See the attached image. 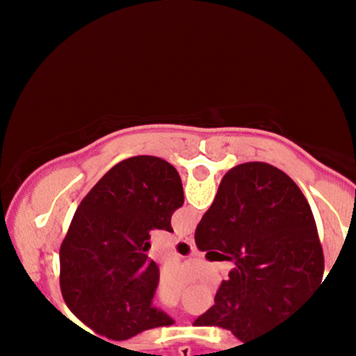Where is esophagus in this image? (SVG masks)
Returning <instances> with one entry per match:
<instances>
[{
	"label": "esophagus",
	"instance_id": "obj_1",
	"mask_svg": "<svg viewBox=\"0 0 356 356\" xmlns=\"http://www.w3.org/2000/svg\"><path fill=\"white\" fill-rule=\"evenodd\" d=\"M181 239L184 241V243H187V244H189L191 248H194V238H192V236H182Z\"/></svg>",
	"mask_w": 356,
	"mask_h": 356
}]
</instances>
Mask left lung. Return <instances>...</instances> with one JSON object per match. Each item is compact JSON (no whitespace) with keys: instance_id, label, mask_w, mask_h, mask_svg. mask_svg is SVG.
Here are the masks:
<instances>
[{"instance_id":"1","label":"left lung","mask_w":356,"mask_h":356,"mask_svg":"<svg viewBox=\"0 0 356 356\" xmlns=\"http://www.w3.org/2000/svg\"><path fill=\"white\" fill-rule=\"evenodd\" d=\"M182 204L179 172L154 155L118 162L85 195L60 248V288L90 330L122 341L174 325L152 306L159 268L145 251L150 231L172 232Z\"/></svg>"}]
</instances>
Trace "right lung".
<instances>
[{
  "label": "right lung",
  "instance_id": "1",
  "mask_svg": "<svg viewBox=\"0 0 356 356\" xmlns=\"http://www.w3.org/2000/svg\"><path fill=\"white\" fill-rule=\"evenodd\" d=\"M201 251L231 254L236 268L194 326H219L241 341L284 325L325 284L312 207L289 175L266 162L232 167L195 229Z\"/></svg>",
  "mask_w": 356,
  "mask_h": 356
}]
</instances>
